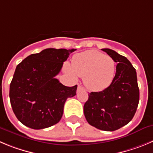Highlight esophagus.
<instances>
[{"mask_svg": "<svg viewBox=\"0 0 153 153\" xmlns=\"http://www.w3.org/2000/svg\"><path fill=\"white\" fill-rule=\"evenodd\" d=\"M79 90H85V88H84L82 86H81V85H78V91H79Z\"/></svg>", "mask_w": 153, "mask_h": 153, "instance_id": "34e87169", "label": "esophagus"}]
</instances>
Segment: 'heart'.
I'll use <instances>...</instances> for the list:
<instances>
[{"label":"heart","mask_w":153,"mask_h":153,"mask_svg":"<svg viewBox=\"0 0 153 153\" xmlns=\"http://www.w3.org/2000/svg\"><path fill=\"white\" fill-rule=\"evenodd\" d=\"M71 75L84 77V82L92 91H102L109 86L115 71L114 59L97 51H88L73 56L71 67H67Z\"/></svg>","instance_id":"b5f03b06"}]
</instances>
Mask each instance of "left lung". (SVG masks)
Listing matches in <instances>:
<instances>
[{
  "label": "left lung",
  "mask_w": 153,
  "mask_h": 153,
  "mask_svg": "<svg viewBox=\"0 0 153 153\" xmlns=\"http://www.w3.org/2000/svg\"><path fill=\"white\" fill-rule=\"evenodd\" d=\"M117 63L112 83L100 92L88 94L84 113L88 123L102 131H113L129 123L140 99L136 69L126 57L108 48L102 49Z\"/></svg>",
  "instance_id": "left-lung-1"
}]
</instances>
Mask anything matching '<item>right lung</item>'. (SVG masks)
I'll return each instance as SVG.
<instances>
[{
	"label": "right lung",
	"mask_w": 153,
	"mask_h": 153,
	"mask_svg": "<svg viewBox=\"0 0 153 153\" xmlns=\"http://www.w3.org/2000/svg\"><path fill=\"white\" fill-rule=\"evenodd\" d=\"M73 51L48 48L28 56L16 66L10 100L17 119L24 125L39 130L60 121L64 104L76 95L77 85L65 86L55 76Z\"/></svg>",
	"instance_id": "1"
}]
</instances>
